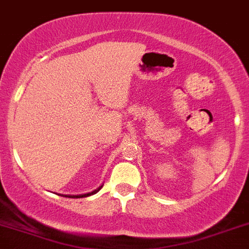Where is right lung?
<instances>
[{
  "label": "right lung",
  "instance_id": "right-lung-1",
  "mask_svg": "<svg viewBox=\"0 0 249 249\" xmlns=\"http://www.w3.org/2000/svg\"><path fill=\"white\" fill-rule=\"evenodd\" d=\"M101 188H102V185L100 186V188H97L96 190H93V191H91V193H88V194H81V195H63V194H60V195L65 196V197H71V199H80V197H88V196L96 194L97 191H99Z\"/></svg>",
  "mask_w": 249,
  "mask_h": 249
}]
</instances>
